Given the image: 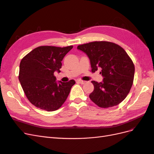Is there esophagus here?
<instances>
[{
    "mask_svg": "<svg viewBox=\"0 0 154 154\" xmlns=\"http://www.w3.org/2000/svg\"><path fill=\"white\" fill-rule=\"evenodd\" d=\"M76 82H78V83H81V84H85V83H86V82H85V81H83V80H81V79H78V80H76Z\"/></svg>",
    "mask_w": 154,
    "mask_h": 154,
    "instance_id": "esophagus-1",
    "label": "esophagus"
}]
</instances>
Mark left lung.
<instances>
[{"label":"left lung","mask_w":154,"mask_h":154,"mask_svg":"<svg viewBox=\"0 0 154 154\" xmlns=\"http://www.w3.org/2000/svg\"><path fill=\"white\" fill-rule=\"evenodd\" d=\"M78 49L89 58L92 72L101 68L103 82L92 81L94 89L90 99L101 108L118 105L127 96L134 77L132 59L119 45L107 41H95L79 45Z\"/></svg>","instance_id":"8db88e82"}]
</instances>
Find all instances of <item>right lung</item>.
<instances>
[{"mask_svg": "<svg viewBox=\"0 0 154 154\" xmlns=\"http://www.w3.org/2000/svg\"><path fill=\"white\" fill-rule=\"evenodd\" d=\"M72 48L39 46L22 59L18 80L27 98L37 108L54 111L67 100L75 81L57 83L54 72H60L63 57Z\"/></svg>", "mask_w": 154, "mask_h": 154, "instance_id": "right-lung-1", "label": "right lung"}]
</instances>
